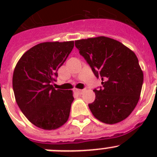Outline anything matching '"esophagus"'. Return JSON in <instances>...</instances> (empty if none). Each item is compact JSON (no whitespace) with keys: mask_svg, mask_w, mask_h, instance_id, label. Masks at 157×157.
I'll list each match as a JSON object with an SVG mask.
<instances>
[{"mask_svg":"<svg viewBox=\"0 0 157 157\" xmlns=\"http://www.w3.org/2000/svg\"><path fill=\"white\" fill-rule=\"evenodd\" d=\"M75 92L78 93V94H81L83 92V90H78V89H76Z\"/></svg>","mask_w":157,"mask_h":157,"instance_id":"esophagus-1","label":"esophagus"}]
</instances>
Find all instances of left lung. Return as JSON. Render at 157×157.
<instances>
[{
    "label": "left lung",
    "instance_id": "8db88e82",
    "mask_svg": "<svg viewBox=\"0 0 157 157\" xmlns=\"http://www.w3.org/2000/svg\"><path fill=\"white\" fill-rule=\"evenodd\" d=\"M75 46L96 77L102 80V88L94 89L95 101L89 105L94 117L107 124L125 120L139 101L143 83L135 53L104 36L77 40Z\"/></svg>",
    "mask_w": 157,
    "mask_h": 157
}]
</instances>
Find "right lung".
<instances>
[{
    "instance_id": "add662e5",
    "label": "right lung",
    "mask_w": 157,
    "mask_h": 157,
    "mask_svg": "<svg viewBox=\"0 0 157 157\" xmlns=\"http://www.w3.org/2000/svg\"><path fill=\"white\" fill-rule=\"evenodd\" d=\"M73 48V41L40 43L25 52L15 67L12 86L16 103L39 128L56 130L68 120L73 93L56 90L52 84Z\"/></svg>"
}]
</instances>
